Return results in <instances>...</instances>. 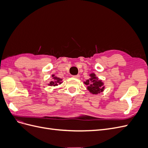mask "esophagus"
<instances>
[{"instance_id":"34e87169","label":"esophagus","mask_w":148,"mask_h":148,"mask_svg":"<svg viewBox=\"0 0 148 148\" xmlns=\"http://www.w3.org/2000/svg\"><path fill=\"white\" fill-rule=\"evenodd\" d=\"M73 78H77V79H78V78H79V77H80V76L79 75H75V76H73Z\"/></svg>"}]
</instances>
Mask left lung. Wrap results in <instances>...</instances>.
Segmentation results:
<instances>
[{"label": "left lung", "mask_w": 148, "mask_h": 148, "mask_svg": "<svg viewBox=\"0 0 148 148\" xmlns=\"http://www.w3.org/2000/svg\"><path fill=\"white\" fill-rule=\"evenodd\" d=\"M88 79L84 82V84L87 86V89L92 95H98L103 92L105 89L104 82L99 79L95 73H92L89 75Z\"/></svg>", "instance_id": "8db88e82"}]
</instances>
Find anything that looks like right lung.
<instances>
[{
	"label": "right lung",
	"mask_w": 148,
	"mask_h": 148,
	"mask_svg": "<svg viewBox=\"0 0 148 148\" xmlns=\"http://www.w3.org/2000/svg\"><path fill=\"white\" fill-rule=\"evenodd\" d=\"M62 83V79L57 77H56L55 75H52V79L47 84L50 86H57L58 84H60Z\"/></svg>",
	"instance_id": "right-lung-1"
}]
</instances>
